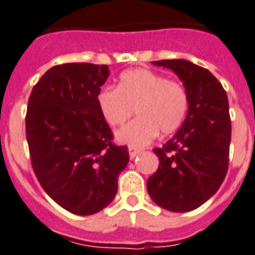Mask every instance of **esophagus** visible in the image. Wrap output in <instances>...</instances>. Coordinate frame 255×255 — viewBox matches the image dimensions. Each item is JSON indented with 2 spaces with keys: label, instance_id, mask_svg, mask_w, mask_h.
<instances>
[{
  "label": "esophagus",
  "instance_id": "34e87169",
  "mask_svg": "<svg viewBox=\"0 0 255 255\" xmlns=\"http://www.w3.org/2000/svg\"><path fill=\"white\" fill-rule=\"evenodd\" d=\"M138 153H141V149H138V148L129 147V156H130V159L136 158Z\"/></svg>",
  "mask_w": 255,
  "mask_h": 255
}]
</instances>
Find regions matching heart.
I'll use <instances>...</instances> for the list:
<instances>
[{
	"label": "heart",
	"mask_w": 255,
	"mask_h": 255,
	"mask_svg": "<svg viewBox=\"0 0 255 255\" xmlns=\"http://www.w3.org/2000/svg\"><path fill=\"white\" fill-rule=\"evenodd\" d=\"M188 103L182 84L145 68L125 71L117 89L103 88L96 96L99 113L110 126L124 124L136 108L138 118L115 131L119 144L133 148L147 145L159 130L162 134L176 131L187 117Z\"/></svg>",
	"instance_id": "b5f03b06"
}]
</instances>
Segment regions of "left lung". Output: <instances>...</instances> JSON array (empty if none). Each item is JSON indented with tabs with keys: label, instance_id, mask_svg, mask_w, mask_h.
<instances>
[{
	"label": "left lung",
	"instance_id": "1",
	"mask_svg": "<svg viewBox=\"0 0 255 255\" xmlns=\"http://www.w3.org/2000/svg\"><path fill=\"white\" fill-rule=\"evenodd\" d=\"M169 68L188 93L181 128L162 148L158 170L148 178L151 199L165 210L191 211L216 194L228 170L231 118L227 93L203 67L184 59L152 61Z\"/></svg>",
	"mask_w": 255,
	"mask_h": 255
}]
</instances>
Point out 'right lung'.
Segmentation results:
<instances>
[{
  "instance_id": "right-lung-1",
  "label": "right lung",
  "mask_w": 255,
  "mask_h": 255,
  "mask_svg": "<svg viewBox=\"0 0 255 255\" xmlns=\"http://www.w3.org/2000/svg\"><path fill=\"white\" fill-rule=\"evenodd\" d=\"M108 75V66H55L28 99L26 136L34 173L57 205L78 216L113 202L129 162L128 147L111 142L113 131L96 104Z\"/></svg>"
}]
</instances>
